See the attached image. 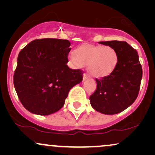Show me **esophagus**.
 <instances>
[{
    "instance_id": "1",
    "label": "esophagus",
    "mask_w": 155,
    "mask_h": 155,
    "mask_svg": "<svg viewBox=\"0 0 155 155\" xmlns=\"http://www.w3.org/2000/svg\"><path fill=\"white\" fill-rule=\"evenodd\" d=\"M88 78H89V76L87 75V74H83V80H84H84H86V79H87Z\"/></svg>"
}]
</instances>
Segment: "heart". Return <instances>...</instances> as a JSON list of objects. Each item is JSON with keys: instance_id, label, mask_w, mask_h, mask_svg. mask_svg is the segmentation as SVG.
Here are the masks:
<instances>
[{"instance_id": "b5f03b06", "label": "heart", "mask_w": 155, "mask_h": 155, "mask_svg": "<svg viewBox=\"0 0 155 155\" xmlns=\"http://www.w3.org/2000/svg\"><path fill=\"white\" fill-rule=\"evenodd\" d=\"M70 60L76 65L87 66L90 75L95 78L107 77L114 71L118 54L109 46L84 44L78 47Z\"/></svg>"}]
</instances>
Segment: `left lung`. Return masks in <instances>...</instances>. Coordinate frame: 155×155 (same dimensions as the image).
Wrapping results in <instances>:
<instances>
[{
	"label": "left lung",
	"instance_id": "left-lung-1",
	"mask_svg": "<svg viewBox=\"0 0 155 155\" xmlns=\"http://www.w3.org/2000/svg\"><path fill=\"white\" fill-rule=\"evenodd\" d=\"M113 47L118 54V63L111 75L96 79L97 89L90 96L92 107L104 114H116L133 104L139 92L142 68L138 52L127 42L100 41Z\"/></svg>",
	"mask_w": 155,
	"mask_h": 155
}]
</instances>
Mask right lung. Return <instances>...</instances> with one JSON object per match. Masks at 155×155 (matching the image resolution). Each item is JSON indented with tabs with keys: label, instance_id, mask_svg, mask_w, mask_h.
<instances>
[{
	"label": "right lung",
	"instance_id": "add662e5",
	"mask_svg": "<svg viewBox=\"0 0 155 155\" xmlns=\"http://www.w3.org/2000/svg\"><path fill=\"white\" fill-rule=\"evenodd\" d=\"M70 46L68 40L36 39L20 51L14 85L28 111L45 116L59 111L71 89L82 81L83 73L67 65Z\"/></svg>",
	"mask_w": 155,
	"mask_h": 155
}]
</instances>
